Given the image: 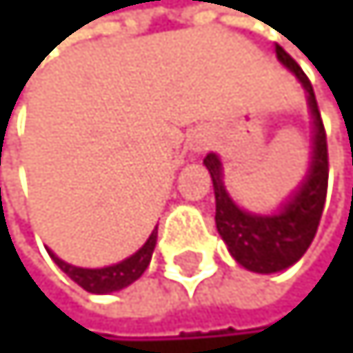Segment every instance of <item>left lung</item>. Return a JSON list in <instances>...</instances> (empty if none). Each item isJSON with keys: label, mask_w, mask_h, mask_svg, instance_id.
I'll return each mask as SVG.
<instances>
[{"label": "left lung", "mask_w": 353, "mask_h": 353, "mask_svg": "<svg viewBox=\"0 0 353 353\" xmlns=\"http://www.w3.org/2000/svg\"><path fill=\"white\" fill-rule=\"evenodd\" d=\"M276 57L285 68H290L299 77V81L307 90L310 110L314 117L312 165L301 188L294 192V196L276 214H268V216L252 214V212L241 210L225 192L219 157L208 154L203 159L205 168L210 170L212 183H214V199H216L214 221L219 234L225 241L230 254L236 259L239 265L259 274L288 270L307 252L323 216L325 196H327V176H330L327 134H325V125L321 119L319 103H316L314 88L307 79V74L301 70V65L281 46H276Z\"/></svg>", "instance_id": "left-lung-1"}]
</instances>
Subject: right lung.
I'll return each instance as SVG.
<instances>
[{
  "label": "right lung",
  "mask_w": 353,
  "mask_h": 353,
  "mask_svg": "<svg viewBox=\"0 0 353 353\" xmlns=\"http://www.w3.org/2000/svg\"><path fill=\"white\" fill-rule=\"evenodd\" d=\"M154 245H157V228L154 232L150 234V239L143 243V248L134 252L130 259H125L121 263H117V265H108V268H101V270H85V268H74V265H68L65 261L57 259L52 252H48L52 261L59 265L68 276L77 283L81 285L85 292L90 294H110V292H119L128 288L130 283H134L141 274L148 270L150 265V259H152V252H154Z\"/></svg>",
  "instance_id": "add662e5"
}]
</instances>
